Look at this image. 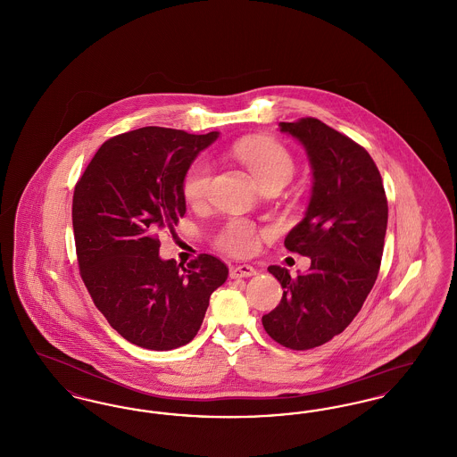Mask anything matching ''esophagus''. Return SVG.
<instances>
[{
	"label": "esophagus",
	"mask_w": 457,
	"mask_h": 457,
	"mask_svg": "<svg viewBox=\"0 0 457 457\" xmlns=\"http://www.w3.org/2000/svg\"><path fill=\"white\" fill-rule=\"evenodd\" d=\"M257 270L252 267V265H246V263H241V265H235L229 272L231 279H241V278H252L255 276Z\"/></svg>",
	"instance_id": "1"
}]
</instances>
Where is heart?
I'll list each match as a JSON object with an SVG mask.
<instances>
[{
	"label": "heart",
	"instance_id": "b5f03b06",
	"mask_svg": "<svg viewBox=\"0 0 457 457\" xmlns=\"http://www.w3.org/2000/svg\"><path fill=\"white\" fill-rule=\"evenodd\" d=\"M237 155L241 162L255 176L257 183L265 187L272 181L287 183L295 171L291 154L281 144L269 138L245 140L237 145ZM211 183V166L207 161H195L183 178V196L190 204L204 200ZM261 231L246 220H229L218 235L219 248L231 255L245 257L259 248Z\"/></svg>",
	"mask_w": 457,
	"mask_h": 457
}]
</instances>
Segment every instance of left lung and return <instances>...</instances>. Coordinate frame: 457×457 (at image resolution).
Listing matches in <instances>:
<instances>
[{"mask_svg": "<svg viewBox=\"0 0 457 457\" xmlns=\"http://www.w3.org/2000/svg\"><path fill=\"white\" fill-rule=\"evenodd\" d=\"M279 129L303 145L313 171L303 220L284 239L312 263L296 278L269 267L284 293L262 324L276 343L302 351L341 334L361 310L380 269L389 209L382 176L360 144L317 118Z\"/></svg>", "mask_w": 457, "mask_h": 457, "instance_id": "left-lung-1", "label": "left lung"}]
</instances>
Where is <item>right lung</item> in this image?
<instances>
[{"mask_svg": "<svg viewBox=\"0 0 457 457\" xmlns=\"http://www.w3.org/2000/svg\"><path fill=\"white\" fill-rule=\"evenodd\" d=\"M218 131L192 135L144 127L106 140L73 192V235L82 281L109 326L131 345H188L209 298L228 279L218 257L187 267L159 257L157 233L187 212L183 178Z\"/></svg>", "mask_w": 457, "mask_h": 457, "instance_id": "right-lung-1", "label": "right lung"}]
</instances>
